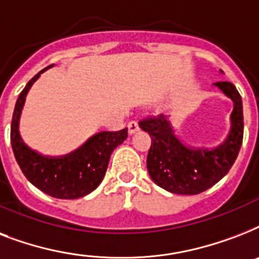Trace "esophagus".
Segmentation results:
<instances>
[{
	"label": "esophagus",
	"mask_w": 259,
	"mask_h": 259,
	"mask_svg": "<svg viewBox=\"0 0 259 259\" xmlns=\"http://www.w3.org/2000/svg\"><path fill=\"white\" fill-rule=\"evenodd\" d=\"M127 130H129L130 134H134L136 132L140 130V126H138V122L137 121H130L127 123Z\"/></svg>",
	"instance_id": "1"
}]
</instances>
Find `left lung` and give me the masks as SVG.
I'll return each mask as SVG.
<instances>
[{
  "label": "left lung",
  "mask_w": 259,
  "mask_h": 259,
  "mask_svg": "<svg viewBox=\"0 0 259 259\" xmlns=\"http://www.w3.org/2000/svg\"><path fill=\"white\" fill-rule=\"evenodd\" d=\"M215 86L234 102L229 137L215 149L185 146L175 136L164 114L140 121V127L152 138L146 158L148 172L158 187L169 192L179 195L204 192L223 179L237 160L243 141L242 98L233 83L217 82Z\"/></svg>",
  "instance_id": "left-lung-1"
}]
</instances>
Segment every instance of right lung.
<instances>
[{"label": "right lung", "instance_id": "1", "mask_svg": "<svg viewBox=\"0 0 259 259\" xmlns=\"http://www.w3.org/2000/svg\"><path fill=\"white\" fill-rule=\"evenodd\" d=\"M42 71L30 79L16 102L10 126L12 149L24 176L36 188L56 199H78L93 192L101 184L109 165L110 156L126 140L127 129L101 132L64 157H44L29 149L20 137L18 121L26 94Z\"/></svg>", "mask_w": 259, "mask_h": 259}]
</instances>
